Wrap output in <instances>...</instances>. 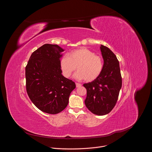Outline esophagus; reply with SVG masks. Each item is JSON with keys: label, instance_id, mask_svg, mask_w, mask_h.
Returning <instances> with one entry per match:
<instances>
[{"label": "esophagus", "instance_id": "34e87169", "mask_svg": "<svg viewBox=\"0 0 152 152\" xmlns=\"http://www.w3.org/2000/svg\"><path fill=\"white\" fill-rule=\"evenodd\" d=\"M76 87L78 88V87H80V86H82V85L80 83H76Z\"/></svg>", "mask_w": 152, "mask_h": 152}]
</instances>
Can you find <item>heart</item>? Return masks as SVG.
I'll return each mask as SVG.
<instances>
[{
    "label": "heart",
    "instance_id": "b5f03b06",
    "mask_svg": "<svg viewBox=\"0 0 152 152\" xmlns=\"http://www.w3.org/2000/svg\"><path fill=\"white\" fill-rule=\"evenodd\" d=\"M77 70L75 77L79 80L93 81L101 74L103 64L102 59L90 49L81 48L70 52L68 56H63L60 61V68L63 75L70 77Z\"/></svg>",
    "mask_w": 152,
    "mask_h": 152
}]
</instances>
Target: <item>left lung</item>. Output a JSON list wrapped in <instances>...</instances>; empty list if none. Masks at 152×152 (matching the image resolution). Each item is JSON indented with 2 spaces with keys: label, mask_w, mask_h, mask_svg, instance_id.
Returning <instances> with one entry per match:
<instances>
[{
  "label": "left lung",
  "mask_w": 152,
  "mask_h": 152,
  "mask_svg": "<svg viewBox=\"0 0 152 152\" xmlns=\"http://www.w3.org/2000/svg\"><path fill=\"white\" fill-rule=\"evenodd\" d=\"M103 67L100 76L91 82L84 83L86 89L85 103L94 114L110 113L118 100L122 85L120 64L115 55L106 46L101 45Z\"/></svg>",
  "instance_id": "obj_1"
}]
</instances>
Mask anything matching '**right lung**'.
Here are the masks:
<instances>
[{
    "instance_id": "right-lung-1",
    "label": "right lung",
    "mask_w": 152,
    "mask_h": 152,
    "mask_svg": "<svg viewBox=\"0 0 152 152\" xmlns=\"http://www.w3.org/2000/svg\"><path fill=\"white\" fill-rule=\"evenodd\" d=\"M65 50L45 44L34 51L25 69L27 93L41 111L56 114L67 107L75 83L62 75L60 58Z\"/></svg>"
}]
</instances>
